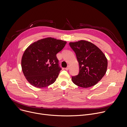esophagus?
Instances as JSON below:
<instances>
[{"instance_id":"obj_1","label":"esophagus","mask_w":127,"mask_h":127,"mask_svg":"<svg viewBox=\"0 0 127 127\" xmlns=\"http://www.w3.org/2000/svg\"><path fill=\"white\" fill-rule=\"evenodd\" d=\"M65 69V70H68V69H69V66H67V67H66Z\"/></svg>"}]
</instances>
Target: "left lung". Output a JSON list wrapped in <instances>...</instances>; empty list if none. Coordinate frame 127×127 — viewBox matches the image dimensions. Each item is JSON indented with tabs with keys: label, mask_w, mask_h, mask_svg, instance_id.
I'll list each match as a JSON object with an SVG mask.
<instances>
[{
	"label": "left lung",
	"mask_w": 127,
	"mask_h": 127,
	"mask_svg": "<svg viewBox=\"0 0 127 127\" xmlns=\"http://www.w3.org/2000/svg\"><path fill=\"white\" fill-rule=\"evenodd\" d=\"M69 44L76 53L79 65V72L71 77L72 82L83 88L95 85L107 69L108 61L104 53L94 44L83 40Z\"/></svg>",
	"instance_id": "1"
}]
</instances>
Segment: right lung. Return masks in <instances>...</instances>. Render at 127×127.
Segmentation results:
<instances>
[{
	"mask_svg": "<svg viewBox=\"0 0 127 127\" xmlns=\"http://www.w3.org/2000/svg\"><path fill=\"white\" fill-rule=\"evenodd\" d=\"M66 42L52 37L41 39L26 49L22 59V68L27 81L42 88L54 83L62 69L56 55Z\"/></svg>",
	"mask_w": 127,
	"mask_h": 127,
	"instance_id": "right-lung-1",
	"label": "right lung"
}]
</instances>
